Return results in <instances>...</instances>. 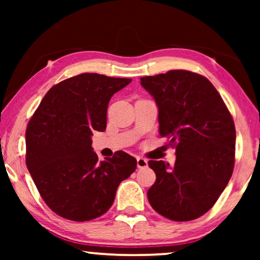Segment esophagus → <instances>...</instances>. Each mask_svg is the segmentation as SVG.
Here are the masks:
<instances>
[{"mask_svg": "<svg viewBox=\"0 0 260 260\" xmlns=\"http://www.w3.org/2000/svg\"><path fill=\"white\" fill-rule=\"evenodd\" d=\"M136 164H138L139 169H143V167L148 166V160L142 157H138L136 158Z\"/></svg>", "mask_w": 260, "mask_h": 260, "instance_id": "1", "label": "esophagus"}]
</instances>
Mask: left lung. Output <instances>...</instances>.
Here are the masks:
<instances>
[{
  "mask_svg": "<svg viewBox=\"0 0 260 260\" xmlns=\"http://www.w3.org/2000/svg\"><path fill=\"white\" fill-rule=\"evenodd\" d=\"M158 107L159 134L175 148L173 166L149 160L156 181L148 190L152 209L174 221L208 212L226 188L235 161V126L205 77L172 70L141 78Z\"/></svg>",
  "mask_w": 260,
  "mask_h": 260,
  "instance_id": "left-lung-1",
  "label": "left lung"
}]
</instances>
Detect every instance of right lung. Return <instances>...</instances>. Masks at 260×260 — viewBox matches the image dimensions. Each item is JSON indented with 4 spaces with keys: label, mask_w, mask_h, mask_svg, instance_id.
<instances>
[{
    "label": "right lung",
    "mask_w": 260,
    "mask_h": 260,
    "mask_svg": "<svg viewBox=\"0 0 260 260\" xmlns=\"http://www.w3.org/2000/svg\"><path fill=\"white\" fill-rule=\"evenodd\" d=\"M132 81L82 73L51 87L26 129V165L46 204L60 217L88 221L111 208L136 169L125 151L99 161L93 132L107 128L109 101Z\"/></svg>",
    "instance_id": "add662e5"
}]
</instances>
